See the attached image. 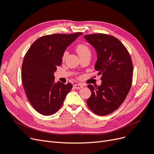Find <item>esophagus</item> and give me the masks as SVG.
I'll return each instance as SVG.
<instances>
[{"instance_id": "1", "label": "esophagus", "mask_w": 154, "mask_h": 154, "mask_svg": "<svg viewBox=\"0 0 154 154\" xmlns=\"http://www.w3.org/2000/svg\"><path fill=\"white\" fill-rule=\"evenodd\" d=\"M83 87V85L80 84V83H78V84H74V87L75 88H81Z\"/></svg>"}]
</instances>
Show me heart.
Here are the masks:
<instances>
[{
  "instance_id": "1",
  "label": "heart",
  "mask_w": 154,
  "mask_h": 154,
  "mask_svg": "<svg viewBox=\"0 0 154 154\" xmlns=\"http://www.w3.org/2000/svg\"><path fill=\"white\" fill-rule=\"evenodd\" d=\"M76 52L78 53V54L79 55V57H80V56H82L83 54L90 53V49L85 44H79L76 47ZM67 54V53L66 52H66H64V53L63 54V57H62L63 60L66 58Z\"/></svg>"
}]
</instances>
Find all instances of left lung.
Wrapping results in <instances>:
<instances>
[{"label":"left lung","instance_id":"left-lung-1","mask_svg":"<svg viewBox=\"0 0 154 154\" xmlns=\"http://www.w3.org/2000/svg\"><path fill=\"white\" fill-rule=\"evenodd\" d=\"M84 38L96 51L94 69L101 75L100 85L87 86L91 91L87 105L97 115H108L119 108L130 91L132 60L123 44L112 36L97 33Z\"/></svg>","mask_w":154,"mask_h":154}]
</instances>
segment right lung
Wrapping results in <instances>:
<instances>
[{
    "instance_id": "right-lung-1",
    "label": "right lung",
    "mask_w": 154,
    "mask_h": 154,
    "mask_svg": "<svg viewBox=\"0 0 154 154\" xmlns=\"http://www.w3.org/2000/svg\"><path fill=\"white\" fill-rule=\"evenodd\" d=\"M82 32L40 37L27 51L22 66V82L27 99L40 114L52 115L60 109L72 85L54 82L65 51Z\"/></svg>"
}]
</instances>
